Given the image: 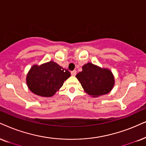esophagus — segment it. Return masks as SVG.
I'll use <instances>...</instances> for the list:
<instances>
[{
	"instance_id": "1",
	"label": "esophagus",
	"mask_w": 146,
	"mask_h": 146,
	"mask_svg": "<svg viewBox=\"0 0 146 146\" xmlns=\"http://www.w3.org/2000/svg\"><path fill=\"white\" fill-rule=\"evenodd\" d=\"M71 74L72 76H75L77 74V71H75V70H74V71H71Z\"/></svg>"
}]
</instances>
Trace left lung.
Instances as JSON below:
<instances>
[{
	"instance_id": "obj_1",
	"label": "left lung",
	"mask_w": 146,
	"mask_h": 146,
	"mask_svg": "<svg viewBox=\"0 0 146 146\" xmlns=\"http://www.w3.org/2000/svg\"><path fill=\"white\" fill-rule=\"evenodd\" d=\"M82 71L76 75L85 92L97 97L109 93L114 84V76L110 70L88 62L83 66Z\"/></svg>"
}]
</instances>
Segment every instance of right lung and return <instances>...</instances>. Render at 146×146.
Returning <instances> with one entry per match:
<instances>
[{
    "instance_id": "add662e5",
    "label": "right lung",
    "mask_w": 146,
    "mask_h": 146,
    "mask_svg": "<svg viewBox=\"0 0 146 146\" xmlns=\"http://www.w3.org/2000/svg\"><path fill=\"white\" fill-rule=\"evenodd\" d=\"M70 75L67 70L50 61L40 66H33L27 75V84L35 94L50 97L61 88Z\"/></svg>"
}]
</instances>
